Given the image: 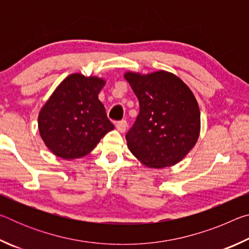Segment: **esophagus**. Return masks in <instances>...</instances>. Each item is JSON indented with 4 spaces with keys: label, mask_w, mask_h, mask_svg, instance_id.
I'll return each instance as SVG.
<instances>
[{
    "label": "esophagus",
    "mask_w": 249,
    "mask_h": 249,
    "mask_svg": "<svg viewBox=\"0 0 249 249\" xmlns=\"http://www.w3.org/2000/svg\"><path fill=\"white\" fill-rule=\"evenodd\" d=\"M126 127H127V122H126L125 120L120 121L116 123V129L119 130L120 133H124L126 130Z\"/></svg>",
    "instance_id": "obj_1"
}]
</instances>
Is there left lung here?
Wrapping results in <instances>:
<instances>
[{"label": "left lung", "mask_w": 249, "mask_h": 249, "mask_svg": "<svg viewBox=\"0 0 249 249\" xmlns=\"http://www.w3.org/2000/svg\"><path fill=\"white\" fill-rule=\"evenodd\" d=\"M140 101V114L126 134L127 147L146 167L175 166L197 142L200 108L195 94L178 75L165 70L124 73Z\"/></svg>", "instance_id": "obj_1"}]
</instances>
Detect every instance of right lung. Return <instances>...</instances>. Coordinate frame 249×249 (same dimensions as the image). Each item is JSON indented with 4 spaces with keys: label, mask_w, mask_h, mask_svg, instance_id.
Segmentation results:
<instances>
[{
    "label": "right lung",
    "mask_w": 249,
    "mask_h": 249,
    "mask_svg": "<svg viewBox=\"0 0 249 249\" xmlns=\"http://www.w3.org/2000/svg\"><path fill=\"white\" fill-rule=\"evenodd\" d=\"M104 86L105 80L95 75L69 74L40 108V137L57 157H83L114 129L99 100Z\"/></svg>",
    "instance_id": "1"
}]
</instances>
